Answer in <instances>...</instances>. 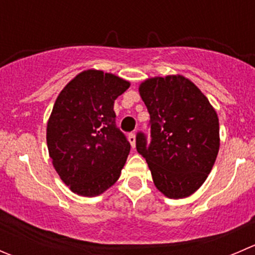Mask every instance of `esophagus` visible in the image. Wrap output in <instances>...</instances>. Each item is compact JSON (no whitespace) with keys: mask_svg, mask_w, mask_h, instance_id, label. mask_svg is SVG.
<instances>
[{"mask_svg":"<svg viewBox=\"0 0 255 255\" xmlns=\"http://www.w3.org/2000/svg\"><path fill=\"white\" fill-rule=\"evenodd\" d=\"M128 140H129L132 148H135V134L134 133H129V134H128Z\"/></svg>","mask_w":255,"mask_h":255,"instance_id":"obj_1","label":"esophagus"}]
</instances>
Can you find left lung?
Returning <instances> with one entry per match:
<instances>
[{
  "mask_svg": "<svg viewBox=\"0 0 255 255\" xmlns=\"http://www.w3.org/2000/svg\"><path fill=\"white\" fill-rule=\"evenodd\" d=\"M139 94L150 115V143L138 133V153L145 158L159 191L169 199L190 196L217 158V113L199 87L181 75L145 80Z\"/></svg>",
  "mask_w": 255,
  "mask_h": 255,
  "instance_id": "left-lung-1",
  "label": "left lung"
}]
</instances>
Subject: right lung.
Returning a JSON list of instances; mask_svg holds the SVG:
<instances>
[{
    "mask_svg": "<svg viewBox=\"0 0 255 255\" xmlns=\"http://www.w3.org/2000/svg\"><path fill=\"white\" fill-rule=\"evenodd\" d=\"M129 82L86 70L59 94L47 126L49 155L60 179L81 196H97L118 180L130 150L116 126L115 100Z\"/></svg>",
    "mask_w": 255,
    "mask_h": 255,
    "instance_id": "add662e5",
    "label": "right lung"
}]
</instances>
